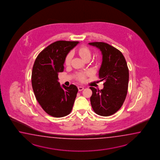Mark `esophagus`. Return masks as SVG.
<instances>
[{
  "mask_svg": "<svg viewBox=\"0 0 160 160\" xmlns=\"http://www.w3.org/2000/svg\"><path fill=\"white\" fill-rule=\"evenodd\" d=\"M78 90L79 92H81V91H82V90L84 89V88H83V87H82V86H78Z\"/></svg>",
  "mask_w": 160,
  "mask_h": 160,
  "instance_id": "esophagus-1",
  "label": "esophagus"
}]
</instances>
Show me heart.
I'll use <instances>...</instances> for the list:
<instances>
[{"label":"heart","mask_w":160,"mask_h":160,"mask_svg":"<svg viewBox=\"0 0 160 160\" xmlns=\"http://www.w3.org/2000/svg\"><path fill=\"white\" fill-rule=\"evenodd\" d=\"M77 53L79 57L84 61H89V59L91 58V51L90 48L85 46H82L79 48L77 51ZM71 59H72V54H68L65 58V65L66 66L70 65ZM88 74H78L77 77L79 81H84L86 79V76Z\"/></svg>","instance_id":"heart-1"}]
</instances>
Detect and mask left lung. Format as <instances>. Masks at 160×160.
<instances>
[{
	"label": "left lung",
	"instance_id": "left-lung-1",
	"mask_svg": "<svg viewBox=\"0 0 160 160\" xmlns=\"http://www.w3.org/2000/svg\"><path fill=\"white\" fill-rule=\"evenodd\" d=\"M101 51L102 64L99 70V78L104 81L101 90L90 87L92 94L90 97L92 108L101 116H109L117 112L126 98L129 70L122 52L104 42L89 43Z\"/></svg>",
	"mask_w": 160,
	"mask_h": 160
}]
</instances>
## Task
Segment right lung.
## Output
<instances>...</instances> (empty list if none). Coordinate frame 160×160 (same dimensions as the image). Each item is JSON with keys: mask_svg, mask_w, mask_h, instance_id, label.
<instances>
[{"mask_svg": "<svg viewBox=\"0 0 160 160\" xmlns=\"http://www.w3.org/2000/svg\"><path fill=\"white\" fill-rule=\"evenodd\" d=\"M79 43L57 41L41 51L34 62L31 75L34 94L45 112L54 117L72 112L78 90L74 85L61 86L58 73L63 71L65 58Z\"/></svg>", "mask_w": 160, "mask_h": 160, "instance_id": "1", "label": "right lung"}]
</instances>
